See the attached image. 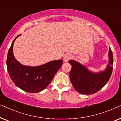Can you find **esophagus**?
Masks as SVG:
<instances>
[{
  "mask_svg": "<svg viewBox=\"0 0 121 121\" xmlns=\"http://www.w3.org/2000/svg\"><path fill=\"white\" fill-rule=\"evenodd\" d=\"M71 58H72V55L71 54H66L63 58V60L64 62H68Z\"/></svg>",
  "mask_w": 121,
  "mask_h": 121,
  "instance_id": "esophagus-1",
  "label": "esophagus"
}]
</instances>
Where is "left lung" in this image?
Returning a JSON list of instances; mask_svg holds the SVG:
<instances>
[{"instance_id": "left-lung-1", "label": "left lung", "mask_w": 121, "mask_h": 121, "mask_svg": "<svg viewBox=\"0 0 121 121\" xmlns=\"http://www.w3.org/2000/svg\"><path fill=\"white\" fill-rule=\"evenodd\" d=\"M109 62L104 71L93 73L77 61L70 60L72 65L69 77L75 90L81 94H95L105 86L110 79L113 68V54L110 48L108 52Z\"/></svg>"}]
</instances>
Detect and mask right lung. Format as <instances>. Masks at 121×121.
<instances>
[{
  "instance_id": "right-lung-1",
  "label": "right lung",
  "mask_w": 121,
  "mask_h": 121,
  "mask_svg": "<svg viewBox=\"0 0 121 121\" xmlns=\"http://www.w3.org/2000/svg\"><path fill=\"white\" fill-rule=\"evenodd\" d=\"M18 35L13 41L8 51L6 60L8 72L16 86L30 93H37L48 86L60 67L63 60H53L42 65L31 67L18 62L13 54V45Z\"/></svg>"
}]
</instances>
